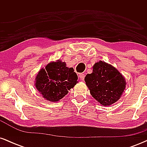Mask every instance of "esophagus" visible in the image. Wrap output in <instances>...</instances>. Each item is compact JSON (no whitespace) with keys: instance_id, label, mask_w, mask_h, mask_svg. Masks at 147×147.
<instances>
[{"instance_id":"1","label":"esophagus","mask_w":147,"mask_h":147,"mask_svg":"<svg viewBox=\"0 0 147 147\" xmlns=\"http://www.w3.org/2000/svg\"><path fill=\"white\" fill-rule=\"evenodd\" d=\"M79 79H81V80H84V78H85V75H84V73H81V74H79Z\"/></svg>"}]
</instances>
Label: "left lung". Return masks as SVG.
<instances>
[{"instance_id":"obj_1","label":"left lung","mask_w":147,"mask_h":147,"mask_svg":"<svg viewBox=\"0 0 147 147\" xmlns=\"http://www.w3.org/2000/svg\"><path fill=\"white\" fill-rule=\"evenodd\" d=\"M91 95L103 106H110L120 98L126 87L125 79L115 68L102 61L95 63L86 76Z\"/></svg>"}]
</instances>
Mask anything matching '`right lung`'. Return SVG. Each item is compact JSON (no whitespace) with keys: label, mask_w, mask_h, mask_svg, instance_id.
<instances>
[{"label":"right lung","mask_w":147,"mask_h":147,"mask_svg":"<svg viewBox=\"0 0 147 147\" xmlns=\"http://www.w3.org/2000/svg\"><path fill=\"white\" fill-rule=\"evenodd\" d=\"M78 77L74 69L65 66V63L58 60L42 68L36 77L35 86L45 99L56 102L68 94L77 84Z\"/></svg>","instance_id":"right-lung-1"}]
</instances>
